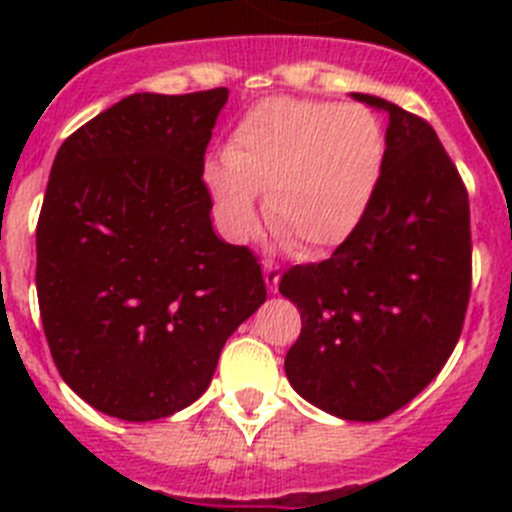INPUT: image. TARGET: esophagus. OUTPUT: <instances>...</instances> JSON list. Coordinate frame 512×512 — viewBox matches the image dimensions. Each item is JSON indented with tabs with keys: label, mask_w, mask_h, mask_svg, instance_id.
Here are the masks:
<instances>
[{
	"label": "esophagus",
	"mask_w": 512,
	"mask_h": 512,
	"mask_svg": "<svg viewBox=\"0 0 512 512\" xmlns=\"http://www.w3.org/2000/svg\"><path fill=\"white\" fill-rule=\"evenodd\" d=\"M279 266L271 264V261H264V279H266V287H269V292H277L279 287Z\"/></svg>",
	"instance_id": "1"
}]
</instances>
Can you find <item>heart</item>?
<instances>
[{
  "label": "heart",
  "mask_w": 512,
  "mask_h": 512,
  "mask_svg": "<svg viewBox=\"0 0 512 512\" xmlns=\"http://www.w3.org/2000/svg\"><path fill=\"white\" fill-rule=\"evenodd\" d=\"M384 161L387 133L364 104L269 97L235 122L225 156L207 161L205 184L225 233L251 235L256 194H266L271 230L315 256L359 228Z\"/></svg>",
  "instance_id": "heart-1"
}]
</instances>
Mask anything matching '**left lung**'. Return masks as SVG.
Instances as JSON below:
<instances>
[{"label":"left lung","mask_w":512,"mask_h":512,"mask_svg":"<svg viewBox=\"0 0 512 512\" xmlns=\"http://www.w3.org/2000/svg\"><path fill=\"white\" fill-rule=\"evenodd\" d=\"M390 112L382 182L359 228L320 264L292 266L279 292L302 330L289 384L343 420H382L443 369L472 292L469 194L431 122L372 94Z\"/></svg>","instance_id":"8db88e82"}]
</instances>
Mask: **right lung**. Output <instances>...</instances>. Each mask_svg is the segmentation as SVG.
Returning <instances> with one entry per match:
<instances>
[{
  "mask_svg": "<svg viewBox=\"0 0 512 512\" xmlns=\"http://www.w3.org/2000/svg\"><path fill=\"white\" fill-rule=\"evenodd\" d=\"M228 89L130 94L63 140L38 217L40 320L58 374L146 423L210 387L266 300L259 259L212 230L202 171Z\"/></svg>",
  "mask_w": 512,
  "mask_h": 512,
  "instance_id": "obj_1",
  "label": "right lung"
}]
</instances>
